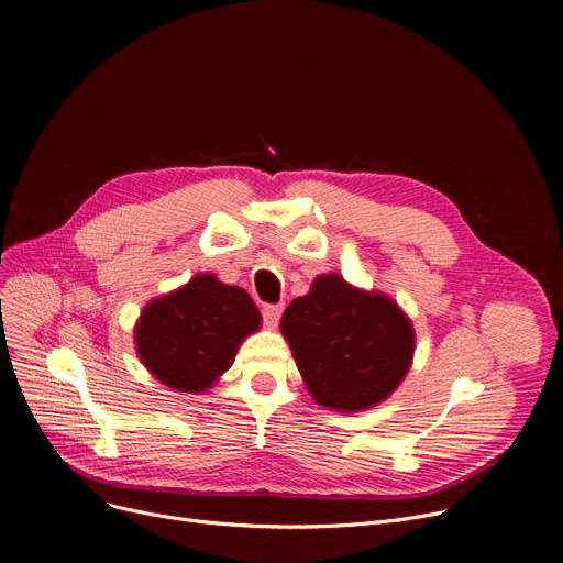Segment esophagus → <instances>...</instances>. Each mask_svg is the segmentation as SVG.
Listing matches in <instances>:
<instances>
[{
	"mask_svg": "<svg viewBox=\"0 0 563 563\" xmlns=\"http://www.w3.org/2000/svg\"><path fill=\"white\" fill-rule=\"evenodd\" d=\"M280 314H283V306H264V308H262L264 323H266V327H269V329H276V327H278Z\"/></svg>",
	"mask_w": 563,
	"mask_h": 563,
	"instance_id": "esophagus-1",
	"label": "esophagus"
}]
</instances>
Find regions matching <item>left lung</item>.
<instances>
[{"instance_id": "1", "label": "left lung", "mask_w": 563, "mask_h": 563, "mask_svg": "<svg viewBox=\"0 0 563 563\" xmlns=\"http://www.w3.org/2000/svg\"><path fill=\"white\" fill-rule=\"evenodd\" d=\"M280 333L312 399L342 412L388 399L416 351V331L401 308L340 274L317 276L306 297L283 312Z\"/></svg>"}]
</instances>
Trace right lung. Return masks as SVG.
Here are the masks:
<instances>
[{
  "label": "right lung",
  "mask_w": 563,
  "mask_h": 563,
  "mask_svg": "<svg viewBox=\"0 0 563 563\" xmlns=\"http://www.w3.org/2000/svg\"><path fill=\"white\" fill-rule=\"evenodd\" d=\"M262 314L242 287L214 274L147 303L134 342L145 369L177 393H205L228 372L240 344L260 329Z\"/></svg>",
  "instance_id": "add662e5"
}]
</instances>
